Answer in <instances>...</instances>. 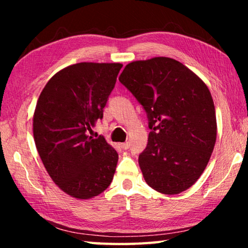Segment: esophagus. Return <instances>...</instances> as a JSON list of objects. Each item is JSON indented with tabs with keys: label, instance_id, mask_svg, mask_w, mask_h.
Segmentation results:
<instances>
[{
	"label": "esophagus",
	"instance_id": "esophagus-1",
	"mask_svg": "<svg viewBox=\"0 0 248 248\" xmlns=\"http://www.w3.org/2000/svg\"><path fill=\"white\" fill-rule=\"evenodd\" d=\"M120 146H121V149L128 150L130 148V142H124V143H121Z\"/></svg>",
	"mask_w": 248,
	"mask_h": 248
}]
</instances>
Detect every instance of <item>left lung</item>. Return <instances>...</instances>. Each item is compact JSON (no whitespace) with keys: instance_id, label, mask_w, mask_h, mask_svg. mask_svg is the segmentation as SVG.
Masks as SVG:
<instances>
[{"instance_id":"left-lung-1","label":"left lung","mask_w":248,"mask_h":248,"mask_svg":"<svg viewBox=\"0 0 248 248\" xmlns=\"http://www.w3.org/2000/svg\"><path fill=\"white\" fill-rule=\"evenodd\" d=\"M119 81L148 117V144L139 155L146 184L165 195L188 189L203 173L217 139L216 109L207 85L165 57L131 62Z\"/></svg>"}]
</instances>
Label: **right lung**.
I'll return each instance as SVG.
<instances>
[{
	"mask_svg": "<svg viewBox=\"0 0 248 248\" xmlns=\"http://www.w3.org/2000/svg\"><path fill=\"white\" fill-rule=\"evenodd\" d=\"M123 64L82 62L59 71L41 92L33 115V139L52 180L66 194L89 199L110 185L118 153L89 131L103 109Z\"/></svg>",
	"mask_w": 248,
	"mask_h": 248,
	"instance_id": "right-lung-1",
	"label": "right lung"
}]
</instances>
